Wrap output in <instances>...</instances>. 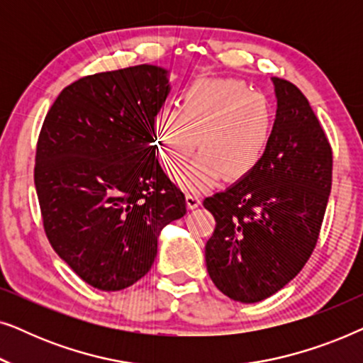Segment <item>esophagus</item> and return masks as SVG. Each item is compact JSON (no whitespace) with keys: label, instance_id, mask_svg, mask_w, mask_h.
Masks as SVG:
<instances>
[{"label":"esophagus","instance_id":"1","mask_svg":"<svg viewBox=\"0 0 363 363\" xmlns=\"http://www.w3.org/2000/svg\"><path fill=\"white\" fill-rule=\"evenodd\" d=\"M186 206L190 208V210H195V208H198L200 206V198H198V195L196 193H191V191H188L186 193Z\"/></svg>","mask_w":363,"mask_h":363}]
</instances>
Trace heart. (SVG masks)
Masks as SVG:
<instances>
[{
	"mask_svg": "<svg viewBox=\"0 0 363 363\" xmlns=\"http://www.w3.org/2000/svg\"><path fill=\"white\" fill-rule=\"evenodd\" d=\"M276 112L266 94L238 79H196L183 89L178 108L165 104L153 116V138L170 172L185 165L196 145L201 148L180 183L203 190L225 175L241 180L259 165L274 132Z\"/></svg>",
	"mask_w": 363,
	"mask_h": 363,
	"instance_id": "obj_1",
	"label": "heart"
}]
</instances>
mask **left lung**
Listing matches in <instances>:
<instances>
[{"mask_svg": "<svg viewBox=\"0 0 363 363\" xmlns=\"http://www.w3.org/2000/svg\"><path fill=\"white\" fill-rule=\"evenodd\" d=\"M274 132L259 165L203 205L216 226L206 241L211 281L252 304L299 274L315 250L332 188V147L294 84L272 77Z\"/></svg>", "mask_w": 363, "mask_h": 363, "instance_id": "8db88e82", "label": "left lung"}]
</instances>
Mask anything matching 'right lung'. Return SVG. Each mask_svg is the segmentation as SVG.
I'll return each mask as SVG.
<instances>
[{"label":"right lung","instance_id":"right-lung-1","mask_svg":"<svg viewBox=\"0 0 363 363\" xmlns=\"http://www.w3.org/2000/svg\"><path fill=\"white\" fill-rule=\"evenodd\" d=\"M170 92L167 71L140 64L62 89L39 132L34 185L52 250L101 291L142 279L185 195L155 157L152 122Z\"/></svg>","mask_w":363,"mask_h":363}]
</instances>
